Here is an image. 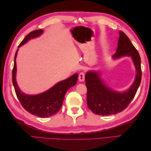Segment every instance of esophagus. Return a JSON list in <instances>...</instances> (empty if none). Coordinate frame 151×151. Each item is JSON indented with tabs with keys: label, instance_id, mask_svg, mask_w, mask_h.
Segmentation results:
<instances>
[{
	"label": "esophagus",
	"instance_id": "esophagus-1",
	"mask_svg": "<svg viewBox=\"0 0 151 151\" xmlns=\"http://www.w3.org/2000/svg\"><path fill=\"white\" fill-rule=\"evenodd\" d=\"M85 79V74L84 72H81L79 75V81L82 82V81H84Z\"/></svg>",
	"mask_w": 151,
	"mask_h": 151
}]
</instances>
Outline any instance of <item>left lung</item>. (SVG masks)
I'll list each match as a JSON object with an SVG mask.
<instances>
[{"label":"left lung","mask_w":151,"mask_h":151,"mask_svg":"<svg viewBox=\"0 0 151 151\" xmlns=\"http://www.w3.org/2000/svg\"><path fill=\"white\" fill-rule=\"evenodd\" d=\"M119 35L118 48L113 57H132L137 72L135 81L129 90L119 93L113 91L105 84L98 72H87L85 77L88 90L87 104L91 111L99 115H115L124 110L134 98L141 82L142 70L139 53L123 31H119Z\"/></svg>","instance_id":"left-lung-1"}]
</instances>
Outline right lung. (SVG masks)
<instances>
[{
    "instance_id": "add662e5",
    "label": "right lung",
    "mask_w": 151,
    "mask_h": 151,
    "mask_svg": "<svg viewBox=\"0 0 151 151\" xmlns=\"http://www.w3.org/2000/svg\"><path fill=\"white\" fill-rule=\"evenodd\" d=\"M42 33V29L31 32L22 41L19 47L26 43L31 38L37 37ZM17 50L14 56V63L12 69V83L17 97L19 99L22 107L32 115L40 118H47L55 115L62 107L65 95L68 89L76 85L78 78V74H75L69 78L59 82L45 93L37 95H27L20 91L16 80V58Z\"/></svg>"
}]
</instances>
